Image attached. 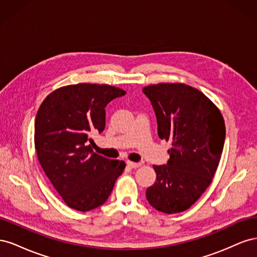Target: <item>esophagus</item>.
Here are the masks:
<instances>
[{
	"mask_svg": "<svg viewBox=\"0 0 257 257\" xmlns=\"http://www.w3.org/2000/svg\"><path fill=\"white\" fill-rule=\"evenodd\" d=\"M126 165H127V167H130V168H137V167L141 166L142 164H141V163H135V162L127 161V162H126Z\"/></svg>",
	"mask_w": 257,
	"mask_h": 257,
	"instance_id": "esophagus-1",
	"label": "esophagus"
}]
</instances>
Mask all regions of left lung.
Returning a JSON list of instances; mask_svg holds the SVG:
<instances>
[{"mask_svg": "<svg viewBox=\"0 0 257 257\" xmlns=\"http://www.w3.org/2000/svg\"><path fill=\"white\" fill-rule=\"evenodd\" d=\"M143 91L157 115L159 137L173 146L167 165H153L157 180L146 196L161 212H182L206 191L219 166L223 115L203 92L188 84L158 83Z\"/></svg>", "mask_w": 257, "mask_h": 257, "instance_id": "1", "label": "left lung"}]
</instances>
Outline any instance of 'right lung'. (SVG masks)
<instances>
[{
	"label": "right lung",
	"instance_id": "add662e5",
	"mask_svg": "<svg viewBox=\"0 0 257 257\" xmlns=\"http://www.w3.org/2000/svg\"><path fill=\"white\" fill-rule=\"evenodd\" d=\"M125 91L108 84H69L52 91L35 118L37 159L72 209L85 212L109 197L125 163L93 152L90 135L105 128V107Z\"/></svg>",
	"mask_w": 257,
	"mask_h": 257
}]
</instances>
